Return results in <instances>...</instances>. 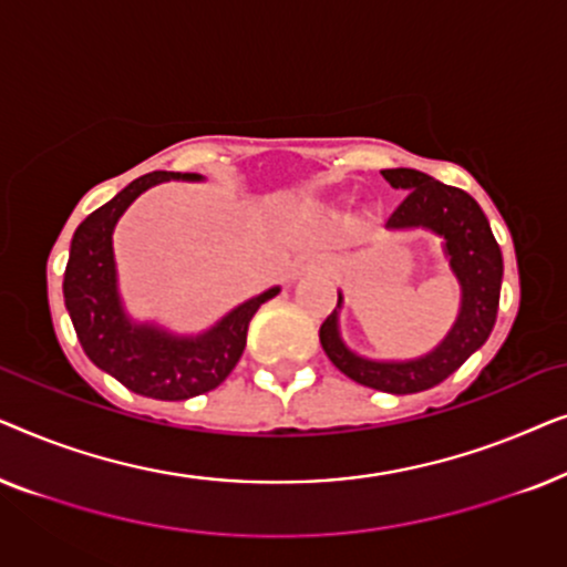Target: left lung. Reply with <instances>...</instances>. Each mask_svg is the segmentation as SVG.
Returning a JSON list of instances; mask_svg holds the SVG:
<instances>
[{"label":"left lung","mask_w":567,"mask_h":567,"mask_svg":"<svg viewBox=\"0 0 567 567\" xmlns=\"http://www.w3.org/2000/svg\"><path fill=\"white\" fill-rule=\"evenodd\" d=\"M382 175L392 188L408 190L405 200L386 219V229L425 227L446 239L449 262L462 284L460 320L436 351L405 363L367 361L348 351L338 338V309H332L322 322L320 343L328 359L353 382L379 392L415 394L452 377L493 332L501 301L503 255L483 208L470 193L408 167L382 169Z\"/></svg>","instance_id":"8db88e82"}]
</instances>
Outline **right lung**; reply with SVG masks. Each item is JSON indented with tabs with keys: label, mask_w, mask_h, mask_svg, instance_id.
<instances>
[{
	"label": "right lung",
	"mask_w": 567,
	"mask_h": 567,
	"mask_svg": "<svg viewBox=\"0 0 567 567\" xmlns=\"http://www.w3.org/2000/svg\"><path fill=\"white\" fill-rule=\"evenodd\" d=\"M198 181L190 173L142 175L118 196L92 212L74 231L64 270V305L87 359L131 392L154 400H188L219 386L237 367L247 343V324L278 289L245 301L196 340L173 338L154 328H136L123 315L115 291L113 227L131 200L162 181Z\"/></svg>",
	"instance_id": "right-lung-1"
}]
</instances>
